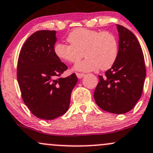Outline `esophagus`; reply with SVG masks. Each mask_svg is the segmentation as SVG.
Returning <instances> with one entry per match:
<instances>
[{
  "label": "esophagus",
  "mask_w": 153,
  "mask_h": 153,
  "mask_svg": "<svg viewBox=\"0 0 153 153\" xmlns=\"http://www.w3.org/2000/svg\"><path fill=\"white\" fill-rule=\"evenodd\" d=\"M76 75H77V77L79 78V79H81V78H82L83 76H84V74H83V73H78V72H77Z\"/></svg>",
  "instance_id": "34e87169"
}]
</instances>
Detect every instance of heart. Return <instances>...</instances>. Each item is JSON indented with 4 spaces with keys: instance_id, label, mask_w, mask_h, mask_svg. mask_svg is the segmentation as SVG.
Segmentation results:
<instances>
[{
    "instance_id": "1",
    "label": "heart",
    "mask_w": 153,
    "mask_h": 153,
    "mask_svg": "<svg viewBox=\"0 0 153 153\" xmlns=\"http://www.w3.org/2000/svg\"><path fill=\"white\" fill-rule=\"evenodd\" d=\"M70 45L57 43L54 47L56 56L64 62L75 63L83 56L86 59L75 64V70L89 72L110 69L119 55L117 39L108 31L77 28L67 36Z\"/></svg>"
}]
</instances>
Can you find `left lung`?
Returning a JSON list of instances; mask_svg holds the SVG:
<instances>
[{
	"label": "left lung",
	"instance_id": "8db88e82",
	"mask_svg": "<svg viewBox=\"0 0 153 153\" xmlns=\"http://www.w3.org/2000/svg\"><path fill=\"white\" fill-rule=\"evenodd\" d=\"M119 32V55L117 61L99 75L94 90L97 105L116 114L127 113L140 99L146 77L142 49L134 34L123 25H117Z\"/></svg>",
	"mask_w": 153,
	"mask_h": 153
}]
</instances>
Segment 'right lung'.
Instances as JSON below:
<instances>
[{"instance_id": "add662e5", "label": "right lung", "mask_w": 153, "mask_h": 153, "mask_svg": "<svg viewBox=\"0 0 153 153\" xmlns=\"http://www.w3.org/2000/svg\"><path fill=\"white\" fill-rule=\"evenodd\" d=\"M56 33L42 30L30 35L17 62V81L24 102L33 115L47 120L67 111L72 91L78 82L75 73L60 77L68 67L54 53Z\"/></svg>"}]
</instances>
